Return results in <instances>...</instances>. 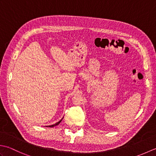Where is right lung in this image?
I'll return each instance as SVG.
<instances>
[{"label":"right lung","mask_w":156,"mask_h":156,"mask_svg":"<svg viewBox=\"0 0 156 156\" xmlns=\"http://www.w3.org/2000/svg\"><path fill=\"white\" fill-rule=\"evenodd\" d=\"M63 118H64V117H63ZM63 118L61 119V120L60 121H59L58 122H56V123H55V124H54V125H48V126H46V127H54V126H56V125H58L59 123H60V122H61V121H62V119H63Z\"/></svg>","instance_id":"1"}]
</instances>
